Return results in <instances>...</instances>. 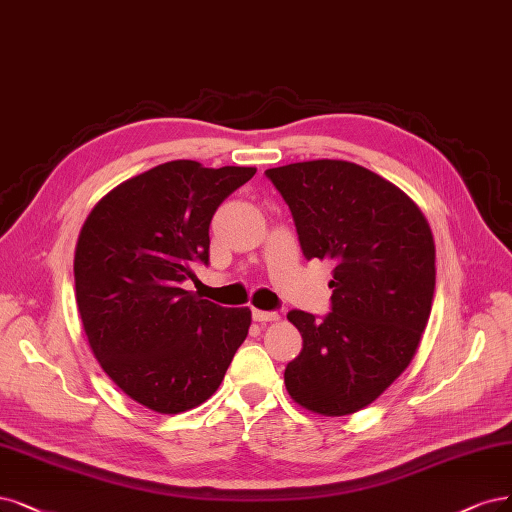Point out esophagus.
I'll list each match as a JSON object with an SVG mask.
<instances>
[{
  "instance_id": "1",
  "label": "esophagus",
  "mask_w": 512,
  "mask_h": 512,
  "mask_svg": "<svg viewBox=\"0 0 512 512\" xmlns=\"http://www.w3.org/2000/svg\"><path fill=\"white\" fill-rule=\"evenodd\" d=\"M254 320L260 322V324H267V322H277L279 320V313L275 311H260V309H254Z\"/></svg>"
}]
</instances>
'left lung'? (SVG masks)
<instances>
[{
    "instance_id": "obj_1",
    "label": "left lung",
    "mask_w": 512,
    "mask_h": 512,
    "mask_svg": "<svg viewBox=\"0 0 512 512\" xmlns=\"http://www.w3.org/2000/svg\"><path fill=\"white\" fill-rule=\"evenodd\" d=\"M307 260H334L332 311H290L303 351L284 373L303 409L341 417L375 402L417 354L432 311L436 248L417 203L349 161L267 169Z\"/></svg>"
}]
</instances>
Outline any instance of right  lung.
Wrapping results in <instances>:
<instances>
[{
    "mask_svg": "<svg viewBox=\"0 0 512 512\" xmlns=\"http://www.w3.org/2000/svg\"><path fill=\"white\" fill-rule=\"evenodd\" d=\"M254 167L169 161L112 188L76 243V301L88 345L122 392L175 415L214 396L252 311L226 309L182 281L209 262V224Z\"/></svg>",
    "mask_w": 512,
    "mask_h": 512,
    "instance_id": "1",
    "label": "right lung"
}]
</instances>
